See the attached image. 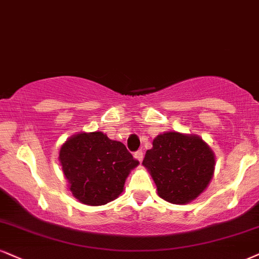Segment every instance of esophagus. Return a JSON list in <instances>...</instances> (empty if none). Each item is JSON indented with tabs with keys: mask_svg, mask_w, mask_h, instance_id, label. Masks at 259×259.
I'll use <instances>...</instances> for the list:
<instances>
[{
	"mask_svg": "<svg viewBox=\"0 0 259 259\" xmlns=\"http://www.w3.org/2000/svg\"><path fill=\"white\" fill-rule=\"evenodd\" d=\"M135 158H136V159H138L139 162H142V161H143V158H144V154H143L142 150H139V151H137V152H136V154H135Z\"/></svg>",
	"mask_w": 259,
	"mask_h": 259,
	"instance_id": "esophagus-1",
	"label": "esophagus"
}]
</instances>
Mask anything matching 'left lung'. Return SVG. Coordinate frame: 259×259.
Here are the masks:
<instances>
[{
    "label": "left lung",
    "instance_id": "left-lung-1",
    "mask_svg": "<svg viewBox=\"0 0 259 259\" xmlns=\"http://www.w3.org/2000/svg\"><path fill=\"white\" fill-rule=\"evenodd\" d=\"M215 163V154L199 136L175 131L156 137L143 161L158 196L179 205L191 203L206 190Z\"/></svg>",
    "mask_w": 259,
    "mask_h": 259
}]
</instances>
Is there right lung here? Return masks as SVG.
<instances>
[{
    "label": "right lung",
    "mask_w": 259,
    "mask_h": 259,
    "mask_svg": "<svg viewBox=\"0 0 259 259\" xmlns=\"http://www.w3.org/2000/svg\"><path fill=\"white\" fill-rule=\"evenodd\" d=\"M59 161L71 191L79 202L97 206L115 200L139 162L121 142L102 132H80L63 143Z\"/></svg>",
    "instance_id": "1"
}]
</instances>
